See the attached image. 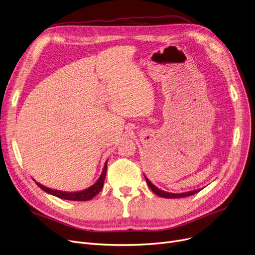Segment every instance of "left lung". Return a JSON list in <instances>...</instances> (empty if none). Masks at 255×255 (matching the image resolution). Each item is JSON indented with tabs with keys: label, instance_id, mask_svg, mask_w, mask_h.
<instances>
[{
	"label": "left lung",
	"instance_id": "8db88e82",
	"mask_svg": "<svg viewBox=\"0 0 255 255\" xmlns=\"http://www.w3.org/2000/svg\"><path fill=\"white\" fill-rule=\"evenodd\" d=\"M144 179L146 181V183H148L149 187L151 188V190L158 196L160 197H164V198H181V197H187V196H190V195H193L195 193H197L198 191H200V189H196V190H193V191H188V192H183V193H170V192H166V191H163L161 189H159L158 187H156L148 178H146L144 176Z\"/></svg>",
	"mask_w": 255,
	"mask_h": 255
}]
</instances>
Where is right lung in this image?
Wrapping results in <instances>:
<instances>
[{
  "label": "right lung",
  "mask_w": 255,
  "mask_h": 255,
  "mask_svg": "<svg viewBox=\"0 0 255 255\" xmlns=\"http://www.w3.org/2000/svg\"><path fill=\"white\" fill-rule=\"evenodd\" d=\"M106 169H107V160L104 164L103 170L101 172V176L99 177V179L96 181V183L92 185L89 188L82 190V191H76V192H66V191H60V190H55L48 188V187H45L43 185H41L40 183L36 182V184L41 188L42 190H44L45 192L55 195L57 197H60L62 199H67V200H75V202H86V200H90L92 199L94 196H96L102 189L103 187V183H104V179L106 176Z\"/></svg>",
  "instance_id": "obj_1"
}]
</instances>
